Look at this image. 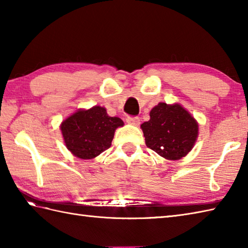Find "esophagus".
Returning a JSON list of instances; mask_svg holds the SVG:
<instances>
[{"label":"esophagus","mask_w":248,"mask_h":248,"mask_svg":"<svg viewBox=\"0 0 248 248\" xmlns=\"http://www.w3.org/2000/svg\"><path fill=\"white\" fill-rule=\"evenodd\" d=\"M127 123L130 124H133V125H139L140 124V120L139 117H128Z\"/></svg>","instance_id":"esophagus-1"}]
</instances>
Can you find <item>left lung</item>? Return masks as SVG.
<instances>
[{
  "mask_svg": "<svg viewBox=\"0 0 248 248\" xmlns=\"http://www.w3.org/2000/svg\"><path fill=\"white\" fill-rule=\"evenodd\" d=\"M146 145L166 160H180L198 138V123L180 104L160 102L140 125Z\"/></svg>",
  "mask_w": 248,
  "mask_h": 248,
  "instance_id": "8db88e82",
  "label": "left lung"
}]
</instances>
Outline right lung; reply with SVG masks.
Segmentation results:
<instances>
[{
	"instance_id": "obj_1",
	"label": "right lung",
	"mask_w": 248,
	"mask_h": 248,
	"mask_svg": "<svg viewBox=\"0 0 248 248\" xmlns=\"http://www.w3.org/2000/svg\"><path fill=\"white\" fill-rule=\"evenodd\" d=\"M124 121L110 117L102 107L78 109L62 121L61 130L67 149L83 160L93 159L112 145L115 130Z\"/></svg>"
}]
</instances>
